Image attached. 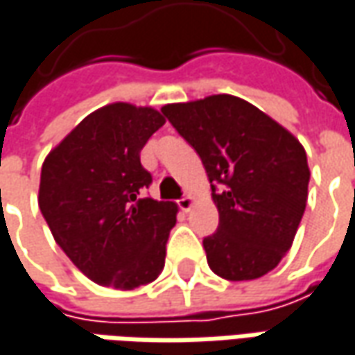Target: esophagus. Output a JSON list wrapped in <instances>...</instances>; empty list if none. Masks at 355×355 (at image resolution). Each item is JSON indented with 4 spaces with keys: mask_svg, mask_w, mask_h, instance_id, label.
<instances>
[{
    "mask_svg": "<svg viewBox=\"0 0 355 355\" xmlns=\"http://www.w3.org/2000/svg\"><path fill=\"white\" fill-rule=\"evenodd\" d=\"M177 204L182 212H189L190 208H192V204H194V200H192V196H182V198H178Z\"/></svg>",
    "mask_w": 355,
    "mask_h": 355,
    "instance_id": "1",
    "label": "esophagus"
}]
</instances>
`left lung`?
<instances>
[{"label": "left lung", "instance_id": "8db88e82", "mask_svg": "<svg viewBox=\"0 0 355 355\" xmlns=\"http://www.w3.org/2000/svg\"><path fill=\"white\" fill-rule=\"evenodd\" d=\"M200 155L220 224L204 238L210 269L251 281L291 250L306 208L311 171L304 147L250 102L218 94L161 110Z\"/></svg>", "mask_w": 355, "mask_h": 355}]
</instances>
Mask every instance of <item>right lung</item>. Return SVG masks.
I'll use <instances>...</instances> for the list:
<instances>
[{
    "label": "right lung",
    "mask_w": 355,
    "mask_h": 355,
    "mask_svg": "<svg viewBox=\"0 0 355 355\" xmlns=\"http://www.w3.org/2000/svg\"><path fill=\"white\" fill-rule=\"evenodd\" d=\"M163 125L153 107L104 105L44 159L39 208L70 261L102 287L131 291L165 267L177 204L143 196L153 178L139 159Z\"/></svg>",
    "instance_id": "right-lung-1"
}]
</instances>
